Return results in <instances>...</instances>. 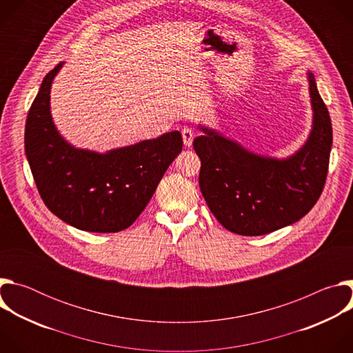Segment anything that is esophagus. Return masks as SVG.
<instances>
[{"instance_id": "34e87169", "label": "esophagus", "mask_w": 353, "mask_h": 353, "mask_svg": "<svg viewBox=\"0 0 353 353\" xmlns=\"http://www.w3.org/2000/svg\"><path fill=\"white\" fill-rule=\"evenodd\" d=\"M181 135H183V142L185 146H190L192 143V139H194V131L188 127L183 128L181 130Z\"/></svg>"}]
</instances>
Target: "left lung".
Returning <instances> with one entry per match:
<instances>
[{
	"instance_id": "left-lung-1",
	"label": "left lung",
	"mask_w": 353,
	"mask_h": 353,
	"mask_svg": "<svg viewBox=\"0 0 353 353\" xmlns=\"http://www.w3.org/2000/svg\"><path fill=\"white\" fill-rule=\"evenodd\" d=\"M314 110L312 134L299 152L278 161L247 152L218 132L194 139L201 159L199 188L208 208L228 230L261 236L303 218L319 201L328 173L332 125L309 72Z\"/></svg>"
}]
</instances>
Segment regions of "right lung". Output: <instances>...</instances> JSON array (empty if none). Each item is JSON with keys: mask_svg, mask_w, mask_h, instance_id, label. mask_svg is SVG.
Returning a JSON list of instances; mask_svg holds the SVG:
<instances>
[{"mask_svg": "<svg viewBox=\"0 0 353 353\" xmlns=\"http://www.w3.org/2000/svg\"><path fill=\"white\" fill-rule=\"evenodd\" d=\"M61 68L50 71L29 109L26 158L46 207L65 223L86 232L114 233L130 228L152 198L183 149L179 131L99 155L75 149L50 116V86Z\"/></svg>", "mask_w": 353, "mask_h": 353, "instance_id": "obj_1", "label": "right lung"}]
</instances>
